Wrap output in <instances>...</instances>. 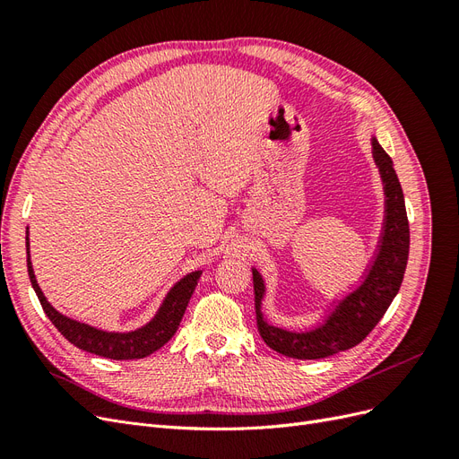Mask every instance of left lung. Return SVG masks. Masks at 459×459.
Masks as SVG:
<instances>
[{
  "label": "left lung",
  "instance_id": "obj_1",
  "mask_svg": "<svg viewBox=\"0 0 459 459\" xmlns=\"http://www.w3.org/2000/svg\"><path fill=\"white\" fill-rule=\"evenodd\" d=\"M373 159L379 166L386 195V218L379 253L373 260L366 281L339 302V307L324 325L307 333H293L264 322L260 310L264 281L260 273L253 270L256 325L260 337L272 351L297 359H319L349 351L369 335L396 297L402 280H404L410 253L406 203L393 160L377 140H373Z\"/></svg>",
  "mask_w": 459,
  "mask_h": 459
}]
</instances>
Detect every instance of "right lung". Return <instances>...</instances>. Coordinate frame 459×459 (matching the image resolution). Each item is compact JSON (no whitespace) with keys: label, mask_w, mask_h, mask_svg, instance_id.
<instances>
[{"label":"right lung","mask_w":459,"mask_h":459,"mask_svg":"<svg viewBox=\"0 0 459 459\" xmlns=\"http://www.w3.org/2000/svg\"><path fill=\"white\" fill-rule=\"evenodd\" d=\"M26 247H29V238H26ZM26 264H29V277L39 299L41 308H44V312L51 319V324L59 329L61 335L82 351L103 356V358H110V359L145 358L169 342L174 337L179 322H182L187 302L201 277V272H191L184 277V280H179L170 289V293L166 295L157 316L142 329L130 331V333H108V331L90 327L86 324H80L76 319L66 317L55 310L44 297V293H41V289L36 281L30 258H26Z\"/></svg>","instance_id":"1"}]
</instances>
